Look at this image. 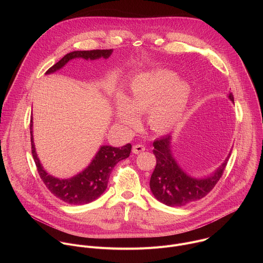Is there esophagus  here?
I'll return each mask as SVG.
<instances>
[{"label":"esophagus","instance_id":"obj_1","mask_svg":"<svg viewBox=\"0 0 263 263\" xmlns=\"http://www.w3.org/2000/svg\"><path fill=\"white\" fill-rule=\"evenodd\" d=\"M144 149H145V147H144V145H143V144H139V143H137V144L133 145V147H132V152H133L134 154H139V153L143 152Z\"/></svg>","mask_w":263,"mask_h":263}]
</instances>
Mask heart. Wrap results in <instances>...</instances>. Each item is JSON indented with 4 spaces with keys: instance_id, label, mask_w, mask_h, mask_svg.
Here are the masks:
<instances>
[{
    "instance_id": "1",
    "label": "heart",
    "mask_w": 263,
    "mask_h": 263,
    "mask_svg": "<svg viewBox=\"0 0 263 263\" xmlns=\"http://www.w3.org/2000/svg\"><path fill=\"white\" fill-rule=\"evenodd\" d=\"M192 88L172 70L158 69L138 74L129 85L127 98L116 100L117 121L127 128H136L138 114L147 112V123L154 131L164 133L173 129L184 117Z\"/></svg>"
}]
</instances>
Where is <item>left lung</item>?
<instances>
[{
    "mask_svg": "<svg viewBox=\"0 0 263 263\" xmlns=\"http://www.w3.org/2000/svg\"><path fill=\"white\" fill-rule=\"evenodd\" d=\"M228 98L234 103L233 95ZM156 166L149 180V189L154 197L171 207L184 206L207 196L220 179L230 154L210 175L195 178L186 174L176 161L172 151V135H165L153 142Z\"/></svg>",
    "mask_w": 263,
    "mask_h": 263,
    "instance_id": "1",
    "label": "left lung"
}]
</instances>
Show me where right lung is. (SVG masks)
<instances>
[{
  "instance_id": "obj_1",
  "label": "right lung",
  "mask_w": 263,
  "mask_h": 263,
  "mask_svg": "<svg viewBox=\"0 0 263 263\" xmlns=\"http://www.w3.org/2000/svg\"><path fill=\"white\" fill-rule=\"evenodd\" d=\"M114 50H91V51H73L66 54L56 64L50 67L46 74L53 73L62 68L69 60L83 58L85 60H96L100 58L107 59ZM32 155L37 171L47 186V189L61 201L70 205H83L99 199L107 189L109 176L118 162L129 157L132 145L127 143L122 147L111 145H102L91 162L79 174L67 179H59L49 175L44 168L39 156H37L33 140V121L30 123Z\"/></svg>"
}]
</instances>
